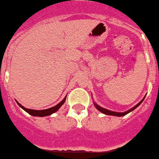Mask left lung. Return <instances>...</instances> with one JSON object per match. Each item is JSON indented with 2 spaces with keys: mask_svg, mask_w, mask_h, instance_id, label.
Masks as SVG:
<instances>
[{
  "mask_svg": "<svg viewBox=\"0 0 159 159\" xmlns=\"http://www.w3.org/2000/svg\"><path fill=\"white\" fill-rule=\"evenodd\" d=\"M144 98H145V96L144 97V98L142 99V100H141V101L139 102V103H138V104L135 105L134 107H133L132 108H131V109H129L128 111H125V112H116V111H110V110H107V109H105V108L103 107H101L100 106H99L98 104H97L96 102H93V104L94 106H95V107L97 108V110H98L100 112L103 113V114H106V115H111V116H116V117H123V116L126 115V114H129L130 112H131V111H133L134 110L136 109L137 107H138V106H139L140 104H141V103L143 102V100H144Z\"/></svg>",
  "mask_w": 159,
  "mask_h": 159,
  "instance_id": "left-lung-1",
  "label": "left lung"
}]
</instances>
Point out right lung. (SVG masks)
I'll return each instance as SVG.
<instances>
[{
    "instance_id": "1",
    "label": "right lung",
    "mask_w": 159,
    "mask_h": 159,
    "mask_svg": "<svg viewBox=\"0 0 159 159\" xmlns=\"http://www.w3.org/2000/svg\"><path fill=\"white\" fill-rule=\"evenodd\" d=\"M66 100V97L63 98V100H62L61 102H59L57 105L52 107L48 108V109H45V110L28 109V108H25V107H23L22 105L20 104V103H18L16 100H15V101L17 102V103H18V106H19L20 107L22 108L25 111H26L27 113H28L30 115H32V116H34V117H46V116L51 115V114L56 113V111H57L58 110H59V108L62 106V105H63V103H65Z\"/></svg>"
}]
</instances>
